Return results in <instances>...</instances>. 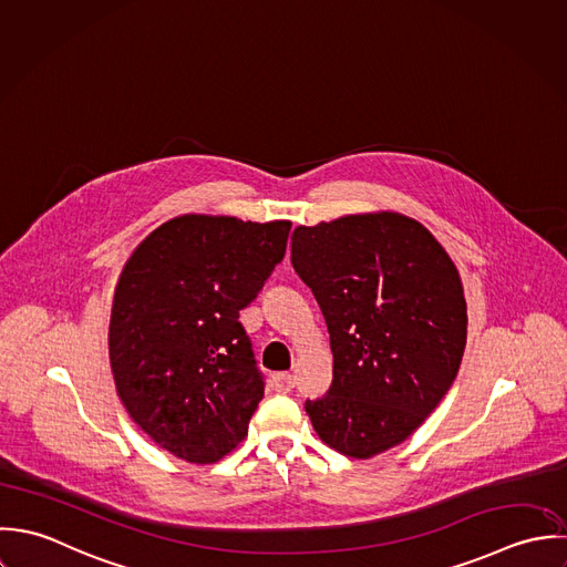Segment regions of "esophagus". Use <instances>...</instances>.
Masks as SVG:
<instances>
[{
  "label": "esophagus",
  "instance_id": "34e87169",
  "mask_svg": "<svg viewBox=\"0 0 567 567\" xmlns=\"http://www.w3.org/2000/svg\"><path fill=\"white\" fill-rule=\"evenodd\" d=\"M271 385H274V390H276V392L287 394V392H291V390H293V385H296V377H293L291 372H276V374L271 377Z\"/></svg>",
  "mask_w": 567,
  "mask_h": 567
}]
</instances>
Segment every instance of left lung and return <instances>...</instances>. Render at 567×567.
Masks as SVG:
<instances>
[{"instance_id": "obj_1", "label": "left lung", "mask_w": 567, "mask_h": 567, "mask_svg": "<svg viewBox=\"0 0 567 567\" xmlns=\"http://www.w3.org/2000/svg\"><path fill=\"white\" fill-rule=\"evenodd\" d=\"M291 262L333 350L329 392L305 403L313 430L350 457L403 443L450 392L466 343L450 254L419 221L377 213L296 227Z\"/></svg>"}]
</instances>
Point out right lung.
<instances>
[{"label":"right lung","mask_w":567,"mask_h":567,"mask_svg":"<svg viewBox=\"0 0 567 567\" xmlns=\"http://www.w3.org/2000/svg\"><path fill=\"white\" fill-rule=\"evenodd\" d=\"M289 221L184 215L153 229L115 285L110 359L128 416L166 452L210 464L265 394L238 322L282 260Z\"/></svg>","instance_id":"obj_1"}]
</instances>
